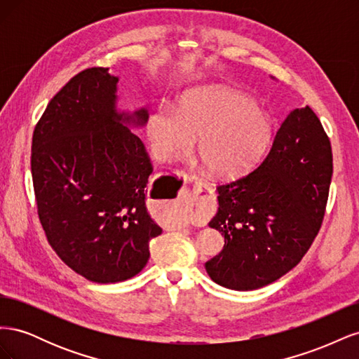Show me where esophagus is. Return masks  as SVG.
Listing matches in <instances>:
<instances>
[{
	"mask_svg": "<svg viewBox=\"0 0 359 359\" xmlns=\"http://www.w3.org/2000/svg\"><path fill=\"white\" fill-rule=\"evenodd\" d=\"M194 187H196V190H198V191H203V190H206V191H210V193H211V187H210L208 184H206L205 181H202V180H196V182H194Z\"/></svg>",
	"mask_w": 359,
	"mask_h": 359,
	"instance_id": "obj_1",
	"label": "esophagus"
}]
</instances>
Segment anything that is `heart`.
Wrapping results in <instances>:
<instances>
[{"label":"heart","instance_id":"obj_1","mask_svg":"<svg viewBox=\"0 0 359 359\" xmlns=\"http://www.w3.org/2000/svg\"><path fill=\"white\" fill-rule=\"evenodd\" d=\"M273 124L269 115L244 94L223 86L189 93L178 109L158 103L147 116L145 133L151 153L170 160L191 149L217 175H236L264 153Z\"/></svg>","mask_w":359,"mask_h":359}]
</instances>
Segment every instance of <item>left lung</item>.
<instances>
[{
    "label": "left lung",
    "mask_w": 359,
    "mask_h": 359,
    "mask_svg": "<svg viewBox=\"0 0 359 359\" xmlns=\"http://www.w3.org/2000/svg\"><path fill=\"white\" fill-rule=\"evenodd\" d=\"M332 177L328 135L310 106L292 111L262 163L217 186L219 211L210 226L224 235L205 264L224 287L253 290L297 266L319 233Z\"/></svg>",
    "instance_id": "obj_1"
}]
</instances>
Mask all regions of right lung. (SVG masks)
I'll return each instance as SVG.
<instances>
[{"mask_svg": "<svg viewBox=\"0 0 359 359\" xmlns=\"http://www.w3.org/2000/svg\"><path fill=\"white\" fill-rule=\"evenodd\" d=\"M118 78L79 72L53 95L32 133L31 173L49 245L94 283L135 277L161 233L147 206L149 156L114 109ZM147 111L135 112L137 124Z\"/></svg>", "mask_w": 359, "mask_h": 359, "instance_id": "right-lung-1", "label": "right lung"}]
</instances>
